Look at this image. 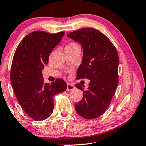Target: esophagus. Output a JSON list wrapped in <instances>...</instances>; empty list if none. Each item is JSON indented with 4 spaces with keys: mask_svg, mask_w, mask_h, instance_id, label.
Wrapping results in <instances>:
<instances>
[{
    "mask_svg": "<svg viewBox=\"0 0 146 146\" xmlns=\"http://www.w3.org/2000/svg\"><path fill=\"white\" fill-rule=\"evenodd\" d=\"M75 89V86L71 83H67V91H71Z\"/></svg>",
    "mask_w": 146,
    "mask_h": 146,
    "instance_id": "34e87169",
    "label": "esophagus"
}]
</instances>
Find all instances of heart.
I'll return each instance as SVG.
<instances>
[{
	"mask_svg": "<svg viewBox=\"0 0 146 146\" xmlns=\"http://www.w3.org/2000/svg\"><path fill=\"white\" fill-rule=\"evenodd\" d=\"M77 45L78 44H76V43H75V42H71L67 46H77Z\"/></svg>",
	"mask_w": 146,
	"mask_h": 146,
	"instance_id": "obj_1",
	"label": "heart"
}]
</instances>
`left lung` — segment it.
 Instances as JSON below:
<instances>
[{
  "label": "left lung",
  "instance_id": "obj_1",
  "mask_svg": "<svg viewBox=\"0 0 146 146\" xmlns=\"http://www.w3.org/2000/svg\"><path fill=\"white\" fill-rule=\"evenodd\" d=\"M83 48L82 63L77 71V79H89L87 91L75 108L80 116L91 120L103 114L109 106L118 84L119 58L114 44L104 34L94 28H85L67 34Z\"/></svg>",
  "mask_w": 146,
  "mask_h": 146
}]
</instances>
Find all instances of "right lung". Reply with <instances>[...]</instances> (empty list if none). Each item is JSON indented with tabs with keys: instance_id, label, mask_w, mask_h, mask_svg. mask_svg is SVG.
<instances>
[{
	"instance_id": "add662e5",
	"label": "right lung",
	"mask_w": 146,
	"mask_h": 146,
	"mask_svg": "<svg viewBox=\"0 0 146 146\" xmlns=\"http://www.w3.org/2000/svg\"><path fill=\"white\" fill-rule=\"evenodd\" d=\"M64 34L33 32L24 37L14 54L10 74L14 93L24 111L36 121L46 120L52 114L53 98L67 89L61 78L52 84L45 83L42 73Z\"/></svg>"
}]
</instances>
